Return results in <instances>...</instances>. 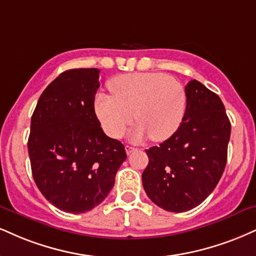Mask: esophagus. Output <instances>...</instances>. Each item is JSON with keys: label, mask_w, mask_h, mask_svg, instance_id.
Here are the masks:
<instances>
[{"label": "esophagus", "mask_w": 256, "mask_h": 256, "mask_svg": "<svg viewBox=\"0 0 256 256\" xmlns=\"http://www.w3.org/2000/svg\"><path fill=\"white\" fill-rule=\"evenodd\" d=\"M125 150H126V154H128V155H130L131 152H136L137 148H134V146H125Z\"/></svg>", "instance_id": "34e87169"}]
</instances>
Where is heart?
I'll return each mask as SVG.
<instances>
[{
    "mask_svg": "<svg viewBox=\"0 0 256 256\" xmlns=\"http://www.w3.org/2000/svg\"><path fill=\"white\" fill-rule=\"evenodd\" d=\"M110 89L113 96L98 94L95 98V112L104 130L113 138L122 136L134 116L138 124L131 132L132 140L150 136L162 142L173 136L184 118V88L164 74L122 75L110 82Z\"/></svg>",
    "mask_w": 256,
    "mask_h": 256,
    "instance_id": "b5f03b06",
    "label": "heart"
}]
</instances>
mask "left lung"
<instances>
[{
	"label": "left lung",
	"mask_w": 256,
	"mask_h": 256,
	"mask_svg": "<svg viewBox=\"0 0 256 256\" xmlns=\"http://www.w3.org/2000/svg\"><path fill=\"white\" fill-rule=\"evenodd\" d=\"M186 113L178 130L146 150V193L169 212L192 210L211 194L226 164L232 125L220 98L192 80L184 88Z\"/></svg>",
	"instance_id": "left-lung-1"
}]
</instances>
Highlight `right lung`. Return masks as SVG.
<instances>
[{"label": "right lung", "instance_id": "add662e5", "mask_svg": "<svg viewBox=\"0 0 256 256\" xmlns=\"http://www.w3.org/2000/svg\"><path fill=\"white\" fill-rule=\"evenodd\" d=\"M100 70L62 72L40 95L30 119L28 155L42 194L62 211L83 214L108 196L126 160L94 110Z\"/></svg>", "mask_w": 256, "mask_h": 256}]
</instances>
